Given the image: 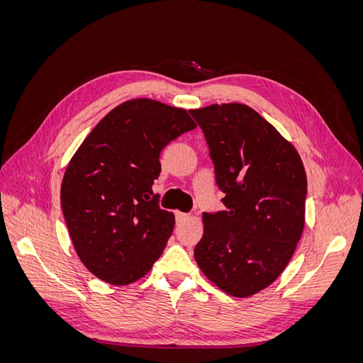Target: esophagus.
<instances>
[{"mask_svg": "<svg viewBox=\"0 0 363 363\" xmlns=\"http://www.w3.org/2000/svg\"><path fill=\"white\" fill-rule=\"evenodd\" d=\"M175 216H177V219L180 221V219H184V218H188V213H184V212H175Z\"/></svg>", "mask_w": 363, "mask_h": 363, "instance_id": "obj_1", "label": "esophagus"}]
</instances>
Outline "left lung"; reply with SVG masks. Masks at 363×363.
<instances>
[{
  "label": "left lung",
  "mask_w": 363,
  "mask_h": 363,
  "mask_svg": "<svg viewBox=\"0 0 363 363\" xmlns=\"http://www.w3.org/2000/svg\"><path fill=\"white\" fill-rule=\"evenodd\" d=\"M189 112L204 131L227 207L203 213L204 233L194 256L219 289L245 298L280 276L303 235L304 164L291 142L250 106Z\"/></svg>",
  "instance_id": "left-lung-1"
}]
</instances>
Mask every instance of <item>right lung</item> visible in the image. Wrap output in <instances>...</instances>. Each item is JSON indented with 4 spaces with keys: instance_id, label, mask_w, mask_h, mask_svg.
Segmentation results:
<instances>
[{
    "instance_id": "1",
    "label": "right lung",
    "mask_w": 363,
    "mask_h": 363,
    "mask_svg": "<svg viewBox=\"0 0 363 363\" xmlns=\"http://www.w3.org/2000/svg\"><path fill=\"white\" fill-rule=\"evenodd\" d=\"M195 127L184 108L136 98L108 112L75 151L62 180V211L77 256L95 277L125 286L160 257L175 218L152 194L159 156Z\"/></svg>"
}]
</instances>
